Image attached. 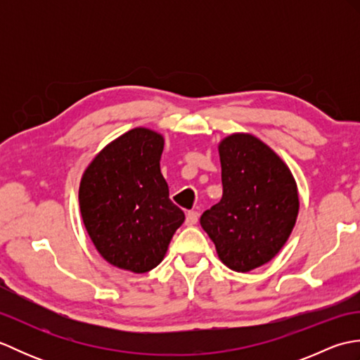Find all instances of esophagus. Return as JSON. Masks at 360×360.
<instances>
[{
	"label": "esophagus",
	"instance_id": "esophagus-1",
	"mask_svg": "<svg viewBox=\"0 0 360 360\" xmlns=\"http://www.w3.org/2000/svg\"><path fill=\"white\" fill-rule=\"evenodd\" d=\"M198 219H200V213L192 210L187 213V218H186V224L187 226H195L198 223Z\"/></svg>",
	"mask_w": 360,
	"mask_h": 360
}]
</instances>
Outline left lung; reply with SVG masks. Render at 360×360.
<instances>
[{"label":"left lung","instance_id":"left-lung-1","mask_svg":"<svg viewBox=\"0 0 360 360\" xmlns=\"http://www.w3.org/2000/svg\"><path fill=\"white\" fill-rule=\"evenodd\" d=\"M223 198L201 217L229 269L249 272L269 263L285 246L298 215L297 182L271 147L249 133L218 145Z\"/></svg>","mask_w":360,"mask_h":360}]
</instances>
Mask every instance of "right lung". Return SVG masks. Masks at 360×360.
<instances>
[{"label": "right lung", "mask_w": 360, "mask_h": 360, "mask_svg": "<svg viewBox=\"0 0 360 360\" xmlns=\"http://www.w3.org/2000/svg\"><path fill=\"white\" fill-rule=\"evenodd\" d=\"M164 137L133 128L110 142L83 172L79 204L91 241L110 264L134 274L162 262L186 215L160 173Z\"/></svg>", "instance_id": "obj_1"}]
</instances>
